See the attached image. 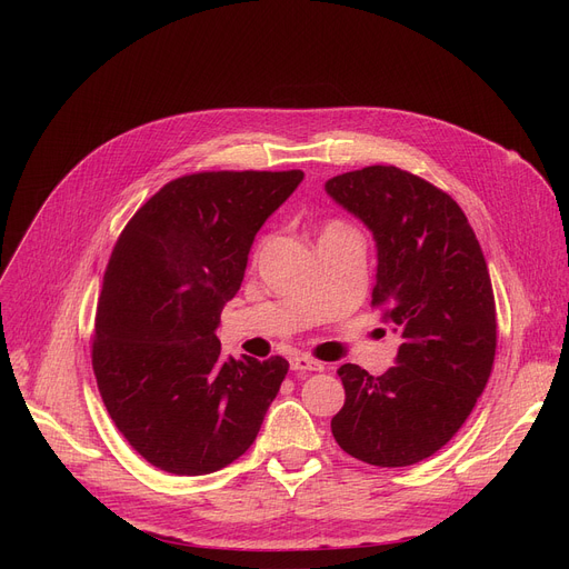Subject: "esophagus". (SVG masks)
<instances>
[{"instance_id":"obj_1","label":"esophagus","mask_w":569,"mask_h":569,"mask_svg":"<svg viewBox=\"0 0 569 569\" xmlns=\"http://www.w3.org/2000/svg\"><path fill=\"white\" fill-rule=\"evenodd\" d=\"M290 369L292 371H322V365L309 355H295V357H290Z\"/></svg>"}]
</instances>
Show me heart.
Instances as JSON below:
<instances>
[{
	"label": "heart",
	"instance_id": "obj_1",
	"mask_svg": "<svg viewBox=\"0 0 569 569\" xmlns=\"http://www.w3.org/2000/svg\"><path fill=\"white\" fill-rule=\"evenodd\" d=\"M339 228H346V226L343 223H330L325 230H339Z\"/></svg>",
	"mask_w": 569,
	"mask_h": 569
}]
</instances>
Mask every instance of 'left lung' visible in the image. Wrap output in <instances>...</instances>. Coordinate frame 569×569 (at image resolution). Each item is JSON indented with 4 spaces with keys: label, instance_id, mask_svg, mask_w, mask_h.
Returning a JSON list of instances; mask_svg holds the SVG:
<instances>
[{
    "label": "left lung",
    "instance_id": "left-lung-1",
    "mask_svg": "<svg viewBox=\"0 0 569 569\" xmlns=\"http://www.w3.org/2000/svg\"><path fill=\"white\" fill-rule=\"evenodd\" d=\"M325 191L376 239L373 307L399 335L397 365L337 373L346 401L332 417L343 452L401 468L452 440L485 392L496 357V302L463 209L427 179L369 166L327 179Z\"/></svg>",
    "mask_w": 569,
    "mask_h": 569
}]
</instances>
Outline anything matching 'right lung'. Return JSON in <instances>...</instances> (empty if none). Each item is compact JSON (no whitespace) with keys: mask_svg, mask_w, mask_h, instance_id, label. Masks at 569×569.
<instances>
[{"mask_svg":"<svg viewBox=\"0 0 569 569\" xmlns=\"http://www.w3.org/2000/svg\"><path fill=\"white\" fill-rule=\"evenodd\" d=\"M302 179V170L177 177L117 239L92 367L119 433L166 472L207 475L242 457L288 373L279 355L223 360L217 327L256 232Z\"/></svg>","mask_w":569,"mask_h":569,"instance_id":"right-lung-1","label":"right lung"}]
</instances>
